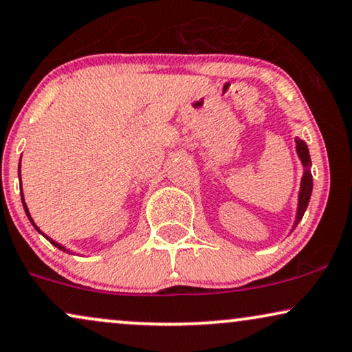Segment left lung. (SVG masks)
Segmentation results:
<instances>
[{"label": "left lung", "instance_id": "obj_1", "mask_svg": "<svg viewBox=\"0 0 352 352\" xmlns=\"http://www.w3.org/2000/svg\"><path fill=\"white\" fill-rule=\"evenodd\" d=\"M296 151L298 156L301 159L302 166L306 167V172H304L302 180H301V190H299V204H298V217H296V223L302 219L304 212H306V208L309 204V199H311V193H312V175L309 167H311V156H309V149L307 144L302 142L301 138H296Z\"/></svg>", "mask_w": 352, "mask_h": 352}]
</instances>
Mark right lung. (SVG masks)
Instances as JSON below:
<instances>
[{
    "instance_id": "1",
    "label": "right lung",
    "mask_w": 352,
    "mask_h": 352,
    "mask_svg": "<svg viewBox=\"0 0 352 352\" xmlns=\"http://www.w3.org/2000/svg\"><path fill=\"white\" fill-rule=\"evenodd\" d=\"M19 168H21V166H19ZM19 175H21V172H19ZM22 204H23V209H25V214H27V217H29L30 219V222H32V225H34V227L36 228V230H38L40 232V228L38 227H36V225L34 223V220H32V217H30V214H29V209H27V206H25V203H23V195H22ZM41 233V232H40ZM46 236V235H45ZM46 240H50V243H51V245H54L56 248H59V250L60 251H67V250H65V248L64 246H60V245H58V243H56V241H53V240H51V238H48V236H46Z\"/></svg>"
}]
</instances>
